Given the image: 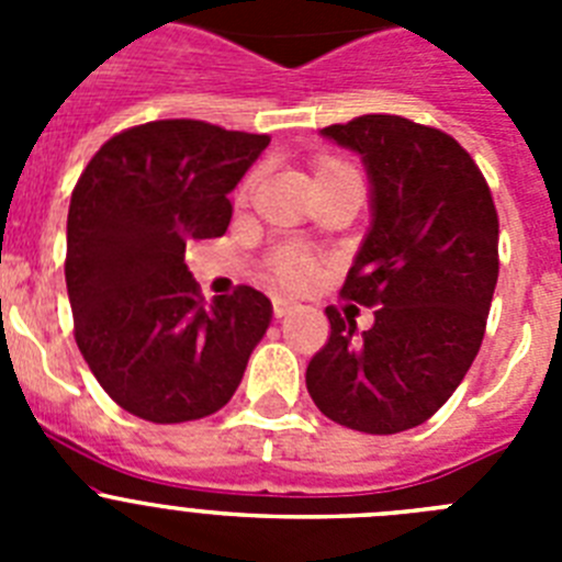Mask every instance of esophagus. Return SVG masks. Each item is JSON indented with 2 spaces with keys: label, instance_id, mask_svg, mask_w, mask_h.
<instances>
[{
  "label": "esophagus",
  "instance_id": "obj_1",
  "mask_svg": "<svg viewBox=\"0 0 562 562\" xmlns=\"http://www.w3.org/2000/svg\"><path fill=\"white\" fill-rule=\"evenodd\" d=\"M295 310L297 304H292V301H286V297H272V312H276V317H286Z\"/></svg>",
  "mask_w": 562,
  "mask_h": 562
}]
</instances>
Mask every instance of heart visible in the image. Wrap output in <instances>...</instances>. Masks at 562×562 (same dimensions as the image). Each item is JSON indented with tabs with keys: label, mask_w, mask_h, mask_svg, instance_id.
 Listing matches in <instances>:
<instances>
[{
	"label": "heart",
	"mask_w": 562,
	"mask_h": 562,
	"mask_svg": "<svg viewBox=\"0 0 562 562\" xmlns=\"http://www.w3.org/2000/svg\"><path fill=\"white\" fill-rule=\"evenodd\" d=\"M351 173L349 166H342L335 157H321L312 166V182L321 186V182L337 180V177H346ZM252 188V177L241 186L238 191V200H247V193ZM321 276V261H317L312 252L301 250V247H278V250L270 252L267 258V281H270L276 290L284 292H301L306 286H312Z\"/></svg>",
	"instance_id": "b5f03b06"
}]
</instances>
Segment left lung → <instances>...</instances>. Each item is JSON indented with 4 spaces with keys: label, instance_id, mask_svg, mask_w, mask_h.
<instances>
[{
    "label": "left lung",
    "instance_id": "obj_1",
    "mask_svg": "<svg viewBox=\"0 0 562 562\" xmlns=\"http://www.w3.org/2000/svg\"><path fill=\"white\" fill-rule=\"evenodd\" d=\"M362 154L374 222L340 295L374 310L326 306L329 340L306 366L321 414L389 436L428 422L473 366L498 284V211L475 160L441 128L362 114L324 128Z\"/></svg>",
    "mask_w": 562,
    "mask_h": 562
}]
</instances>
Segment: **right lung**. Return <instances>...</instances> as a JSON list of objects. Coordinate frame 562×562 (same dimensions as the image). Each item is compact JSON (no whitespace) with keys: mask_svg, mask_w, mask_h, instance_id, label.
<instances>
[{"mask_svg":"<svg viewBox=\"0 0 562 562\" xmlns=\"http://www.w3.org/2000/svg\"><path fill=\"white\" fill-rule=\"evenodd\" d=\"M267 146V134L151 121L109 137L78 177L64 261L76 342L128 414L173 425L236 394L270 297L238 284L207 304L186 245L227 231V193Z\"/></svg>","mask_w":562,"mask_h":562,"instance_id":"1","label":"right lung"}]
</instances>
